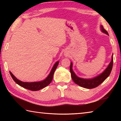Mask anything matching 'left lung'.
<instances>
[{
  "instance_id": "left-lung-1",
  "label": "left lung",
  "mask_w": 121,
  "mask_h": 121,
  "mask_svg": "<svg viewBox=\"0 0 121 121\" xmlns=\"http://www.w3.org/2000/svg\"><path fill=\"white\" fill-rule=\"evenodd\" d=\"M101 28L102 31L108 35V32L104 28L103 26H101ZM112 65H113V57H112L111 62H110L107 68L106 69V70L101 74H100L98 76L95 78H93L92 79H83L77 77L75 75L74 72L73 71V64L71 62L70 66V71L71 73V78H72L74 83L76 84L79 85L80 86L86 88V89H93V88H95L97 87L98 86H99L100 84H101L109 76L112 70Z\"/></svg>"
}]
</instances>
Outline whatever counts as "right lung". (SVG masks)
Masks as SVG:
<instances>
[{
  "mask_svg": "<svg viewBox=\"0 0 121 121\" xmlns=\"http://www.w3.org/2000/svg\"><path fill=\"white\" fill-rule=\"evenodd\" d=\"M59 62V61H58V62H56L55 63V65H54V66L53 67L52 70L51 71L50 74H49V75L47 77V78L45 79V80L41 82H22L16 78L11 71H9V73L10 74H11L13 80L15 81V82L16 83H17L18 85L25 88V89L31 90V91H38V90L43 89L45 87L47 86L51 83V82L52 81L53 74H54V71L56 70L57 67H58Z\"/></svg>",
  "mask_w": 121,
  "mask_h": 121,
  "instance_id": "obj_1",
  "label": "right lung"
}]
</instances>
